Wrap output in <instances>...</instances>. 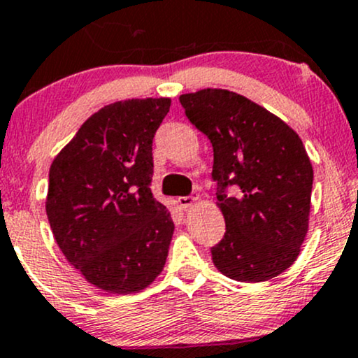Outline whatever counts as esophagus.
Returning a JSON list of instances; mask_svg holds the SVG:
<instances>
[{
    "label": "esophagus",
    "mask_w": 358,
    "mask_h": 358,
    "mask_svg": "<svg viewBox=\"0 0 358 358\" xmlns=\"http://www.w3.org/2000/svg\"><path fill=\"white\" fill-rule=\"evenodd\" d=\"M199 202V195H188V196H180L178 199V205L182 208H187V207H192L193 203Z\"/></svg>",
    "instance_id": "esophagus-1"
}]
</instances>
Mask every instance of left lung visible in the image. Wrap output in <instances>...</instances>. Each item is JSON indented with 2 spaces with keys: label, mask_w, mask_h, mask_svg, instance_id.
Returning a JSON list of instances; mask_svg holds the SVG:
<instances>
[{
  "label": "left lung",
  "mask_w": 358,
  "mask_h": 358,
  "mask_svg": "<svg viewBox=\"0 0 358 358\" xmlns=\"http://www.w3.org/2000/svg\"><path fill=\"white\" fill-rule=\"evenodd\" d=\"M213 148L212 178L225 234L212 248L222 274L242 282L276 278L306 237L313 168L299 136L248 97L224 89L180 96ZM231 186L236 192L229 196Z\"/></svg>",
  "instance_id": "8db88e82"
}]
</instances>
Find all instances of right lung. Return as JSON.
<instances>
[{"instance_id": "add662e5", "label": "right lung", "mask_w": 358, "mask_h": 358, "mask_svg": "<svg viewBox=\"0 0 358 358\" xmlns=\"http://www.w3.org/2000/svg\"><path fill=\"white\" fill-rule=\"evenodd\" d=\"M170 104L159 97L106 106L50 166L53 237L73 268L109 293L143 289L166 262L175 225L151 180L153 138Z\"/></svg>"}]
</instances>
